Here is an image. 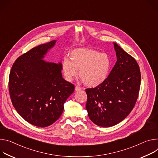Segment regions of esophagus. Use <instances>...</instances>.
<instances>
[{
    "mask_svg": "<svg viewBox=\"0 0 158 158\" xmlns=\"http://www.w3.org/2000/svg\"><path fill=\"white\" fill-rule=\"evenodd\" d=\"M80 90H81V87H80V86H78V85H77L75 86V90L76 91H79Z\"/></svg>",
    "mask_w": 158,
    "mask_h": 158,
    "instance_id": "1",
    "label": "esophagus"
}]
</instances>
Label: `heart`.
<instances>
[{"instance_id":"1","label":"heart","mask_w":158,"mask_h":158,"mask_svg":"<svg viewBox=\"0 0 158 158\" xmlns=\"http://www.w3.org/2000/svg\"><path fill=\"white\" fill-rule=\"evenodd\" d=\"M70 60L64 58L62 69L65 78L72 81L79 75L83 83L96 87L106 81L112 66L111 59L107 53L90 48H77L70 52Z\"/></svg>"}]
</instances>
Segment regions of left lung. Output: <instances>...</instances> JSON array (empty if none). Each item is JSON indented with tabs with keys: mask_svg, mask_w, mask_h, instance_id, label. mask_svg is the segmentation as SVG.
I'll list each match as a JSON object with an SVG mask.
<instances>
[{
	"mask_svg": "<svg viewBox=\"0 0 158 158\" xmlns=\"http://www.w3.org/2000/svg\"><path fill=\"white\" fill-rule=\"evenodd\" d=\"M117 61L107 80L86 89V109L98 126H114L123 120L135 106L141 86V72L135 60L114 43Z\"/></svg>",
	"mask_w": 158,
	"mask_h": 158,
	"instance_id": "left-lung-1",
	"label": "left lung"
}]
</instances>
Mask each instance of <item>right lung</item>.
<instances>
[{"label": "right lung", "instance_id": "right-lung-1", "mask_svg": "<svg viewBox=\"0 0 158 158\" xmlns=\"http://www.w3.org/2000/svg\"><path fill=\"white\" fill-rule=\"evenodd\" d=\"M56 41L34 47L13 64L9 78L12 105L29 124L49 126L62 114L63 105L75 90V85L62 77L61 63L42 59Z\"/></svg>", "mask_w": 158, "mask_h": 158}]
</instances>
